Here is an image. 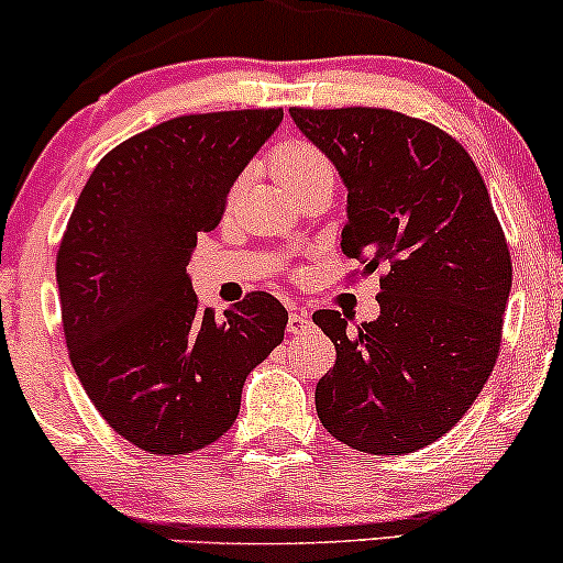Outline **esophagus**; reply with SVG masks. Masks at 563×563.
<instances>
[{"mask_svg":"<svg viewBox=\"0 0 563 563\" xmlns=\"http://www.w3.org/2000/svg\"><path fill=\"white\" fill-rule=\"evenodd\" d=\"M312 331V318H309L307 312H301V309H296V312L288 314V333L294 335H301Z\"/></svg>","mask_w":563,"mask_h":563,"instance_id":"esophagus-1","label":"esophagus"}]
</instances>
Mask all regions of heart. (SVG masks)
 Masks as SVG:
<instances>
[{"mask_svg":"<svg viewBox=\"0 0 563 563\" xmlns=\"http://www.w3.org/2000/svg\"><path fill=\"white\" fill-rule=\"evenodd\" d=\"M273 169L277 183L288 187V190H296V187L312 183V179L333 174L331 164L322 156L320 147L307 140L280 142L273 153Z\"/></svg>","mask_w":563,"mask_h":563,"instance_id":"heart-1","label":"heart"}]
</instances>
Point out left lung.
<instances>
[{"mask_svg":"<svg viewBox=\"0 0 563 563\" xmlns=\"http://www.w3.org/2000/svg\"><path fill=\"white\" fill-rule=\"evenodd\" d=\"M346 187L341 251L380 277V314L352 331L312 314L335 365L314 389L339 442L405 455L463 418L493 373L510 254L476 164L442 129L384 108H290Z\"/></svg>","mask_w":563,"mask_h":563,"instance_id":"obj_1","label":"left lung"}]
</instances>
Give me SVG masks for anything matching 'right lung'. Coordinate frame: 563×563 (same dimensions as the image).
Here are the masks:
<instances>
[{
  "label": "right lung",
  "instance_id": "obj_1",
  "mask_svg": "<svg viewBox=\"0 0 563 563\" xmlns=\"http://www.w3.org/2000/svg\"><path fill=\"white\" fill-rule=\"evenodd\" d=\"M280 108L179 115L113 147L84 185L57 251L76 376L115 434L153 455L217 442L245 376L283 341L288 312L256 290L217 320L187 264L230 187L280 126Z\"/></svg>",
  "mask_w": 563,
  "mask_h": 563
}]
</instances>
